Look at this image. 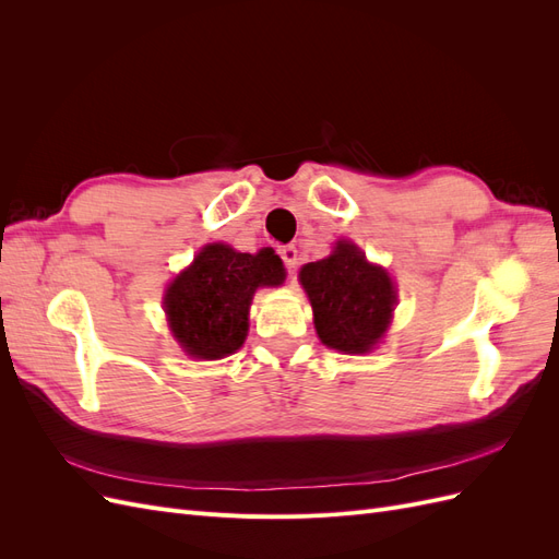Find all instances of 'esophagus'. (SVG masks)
<instances>
[{"label": "esophagus", "mask_w": 559, "mask_h": 559, "mask_svg": "<svg viewBox=\"0 0 559 559\" xmlns=\"http://www.w3.org/2000/svg\"><path fill=\"white\" fill-rule=\"evenodd\" d=\"M277 251H280V259L284 261L286 267L292 270V267L298 265V249H296L294 245H284V247H280Z\"/></svg>", "instance_id": "esophagus-1"}]
</instances>
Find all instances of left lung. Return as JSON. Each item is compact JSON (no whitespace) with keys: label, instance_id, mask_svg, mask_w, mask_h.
Wrapping results in <instances>:
<instances>
[{"label":"left lung","instance_id":"obj_1","mask_svg":"<svg viewBox=\"0 0 559 559\" xmlns=\"http://www.w3.org/2000/svg\"><path fill=\"white\" fill-rule=\"evenodd\" d=\"M300 282L312 302L321 343L345 352L373 349L392 319L394 282L349 242H337L329 259L302 265Z\"/></svg>","mask_w":559,"mask_h":559}]
</instances>
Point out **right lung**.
Instances as JSON below:
<instances>
[{"label":"right lung","instance_id":"1","mask_svg":"<svg viewBox=\"0 0 559 559\" xmlns=\"http://www.w3.org/2000/svg\"><path fill=\"white\" fill-rule=\"evenodd\" d=\"M282 280L284 267L273 249L240 253L228 245H207L167 289V321L191 357H228L245 343L253 292Z\"/></svg>","mask_w":559,"mask_h":559}]
</instances>
